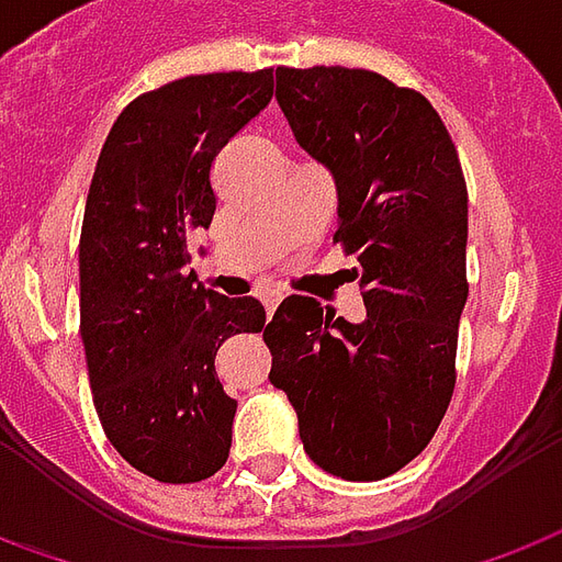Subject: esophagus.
Wrapping results in <instances>:
<instances>
[{"label":"esophagus","mask_w":562,"mask_h":562,"mask_svg":"<svg viewBox=\"0 0 562 562\" xmlns=\"http://www.w3.org/2000/svg\"><path fill=\"white\" fill-rule=\"evenodd\" d=\"M282 301V292H265L261 294V304H265V310H268V316L273 313V310L280 307Z\"/></svg>","instance_id":"1"}]
</instances>
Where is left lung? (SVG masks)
Listing matches in <instances>:
<instances>
[{"mask_svg": "<svg viewBox=\"0 0 562 562\" xmlns=\"http://www.w3.org/2000/svg\"><path fill=\"white\" fill-rule=\"evenodd\" d=\"M277 100L297 145L335 176V243L356 258L368 316L352 325L285 297L265 331L270 383L319 469L380 481L426 450L457 386L465 176L429 100L376 72L280 66Z\"/></svg>", "mask_w": 562, "mask_h": 562, "instance_id": "1", "label": "left lung"}]
</instances>
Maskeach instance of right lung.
I'll return each mask as SVG.
<instances>
[{"instance_id":"1","label":"right lung","mask_w":562,"mask_h":562,"mask_svg":"<svg viewBox=\"0 0 562 562\" xmlns=\"http://www.w3.org/2000/svg\"><path fill=\"white\" fill-rule=\"evenodd\" d=\"M273 97V69L210 72L136 97L93 170L78 243L81 340L105 438L160 484H198L227 462L237 402L215 371L227 337L268 331L255 297L186 273L210 227L215 155Z\"/></svg>"}]
</instances>
